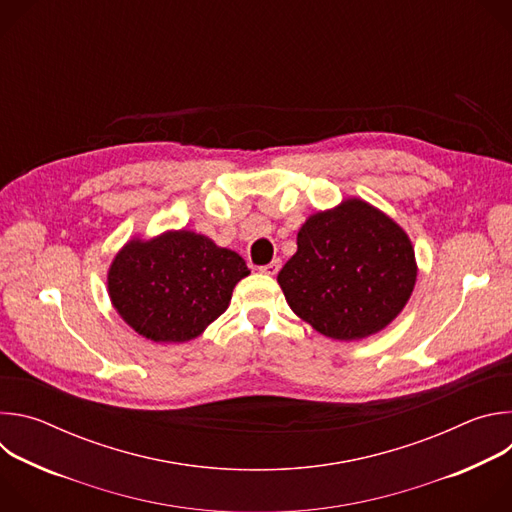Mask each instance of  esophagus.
I'll return each mask as SVG.
<instances>
[{"mask_svg":"<svg viewBox=\"0 0 512 512\" xmlns=\"http://www.w3.org/2000/svg\"><path fill=\"white\" fill-rule=\"evenodd\" d=\"M279 267H281V261H279V259H273L271 263H267V265L259 267V271H261V273H265V275H275V273L279 271Z\"/></svg>","mask_w":512,"mask_h":512,"instance_id":"esophagus-1","label":"esophagus"}]
</instances>
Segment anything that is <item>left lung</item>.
Here are the masks:
<instances>
[{"label":"left lung","mask_w":512,"mask_h":512,"mask_svg":"<svg viewBox=\"0 0 512 512\" xmlns=\"http://www.w3.org/2000/svg\"><path fill=\"white\" fill-rule=\"evenodd\" d=\"M415 281L409 235L356 196L310 214L298 231V251L277 275L294 314L344 342L385 330L407 306Z\"/></svg>","instance_id":"obj_1"}]
</instances>
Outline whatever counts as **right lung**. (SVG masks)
Segmentation results:
<instances>
[{"label": "right lung", "instance_id": "obj_1", "mask_svg": "<svg viewBox=\"0 0 512 512\" xmlns=\"http://www.w3.org/2000/svg\"><path fill=\"white\" fill-rule=\"evenodd\" d=\"M245 259L206 235L178 229L131 237L113 257L107 291L115 312L139 336L182 344L225 314Z\"/></svg>", "mask_w": 512, "mask_h": 512}]
</instances>
